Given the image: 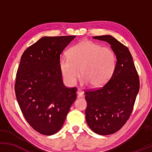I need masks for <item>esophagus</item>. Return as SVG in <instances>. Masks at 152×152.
Returning a JSON list of instances; mask_svg holds the SVG:
<instances>
[{"instance_id":"1","label":"esophagus","mask_w":152,"mask_h":152,"mask_svg":"<svg viewBox=\"0 0 152 152\" xmlns=\"http://www.w3.org/2000/svg\"><path fill=\"white\" fill-rule=\"evenodd\" d=\"M77 96L78 98H80V97H83L84 96V93H83V91H82L80 88H78L77 91Z\"/></svg>"}]
</instances>
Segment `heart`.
<instances>
[{"mask_svg":"<svg viewBox=\"0 0 152 152\" xmlns=\"http://www.w3.org/2000/svg\"><path fill=\"white\" fill-rule=\"evenodd\" d=\"M68 57L61 58L59 69L64 81L69 86L82 77L83 84L99 88L106 84L114 74L116 58L109 48L91 41H83L69 48Z\"/></svg>","mask_w":152,"mask_h":152,"instance_id":"1","label":"heart"}]
</instances>
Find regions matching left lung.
Here are the masks:
<instances>
[{"label": "left lung", "instance_id": "8db88e82", "mask_svg": "<svg viewBox=\"0 0 152 152\" xmlns=\"http://www.w3.org/2000/svg\"><path fill=\"white\" fill-rule=\"evenodd\" d=\"M93 38L109 43L117 60L114 74L104 86L85 91L88 126L95 133L109 135L118 132L129 118L139 90V78L126 46L109 35Z\"/></svg>", "mask_w": 152, "mask_h": 152}]
</instances>
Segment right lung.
Instances as JSON below:
<instances>
[{"mask_svg":"<svg viewBox=\"0 0 152 152\" xmlns=\"http://www.w3.org/2000/svg\"><path fill=\"white\" fill-rule=\"evenodd\" d=\"M76 36L41 38L23 53L16 74L15 92L24 118L44 135L61 129L77 88L64 85L60 55Z\"/></svg>","mask_w":152,"mask_h":152,"instance_id":"add662e5","label":"right lung"}]
</instances>
